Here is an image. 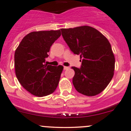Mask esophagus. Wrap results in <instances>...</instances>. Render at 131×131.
I'll list each match as a JSON object with an SVG mask.
<instances>
[{"instance_id":"1","label":"esophagus","mask_w":131,"mask_h":131,"mask_svg":"<svg viewBox=\"0 0 131 131\" xmlns=\"http://www.w3.org/2000/svg\"><path fill=\"white\" fill-rule=\"evenodd\" d=\"M68 68H69V67H63V69H64V70H68Z\"/></svg>"}]
</instances>
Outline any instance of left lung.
<instances>
[{"label":"left lung","instance_id":"left-lung-1","mask_svg":"<svg viewBox=\"0 0 131 131\" xmlns=\"http://www.w3.org/2000/svg\"><path fill=\"white\" fill-rule=\"evenodd\" d=\"M61 31L70 49L82 58L80 68L72 67L75 89L88 96L100 94L114 74L115 60L109 41L98 30L89 26L62 28Z\"/></svg>","mask_w":131,"mask_h":131}]
</instances>
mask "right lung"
Here are the masks:
<instances>
[{
  "instance_id": "right-lung-1",
  "label": "right lung",
  "mask_w": 131,
  "mask_h": 131,
  "mask_svg": "<svg viewBox=\"0 0 131 131\" xmlns=\"http://www.w3.org/2000/svg\"><path fill=\"white\" fill-rule=\"evenodd\" d=\"M61 36L60 30L33 31L22 39L14 53L16 77L33 95L42 97L54 92L63 67L46 64L51 46Z\"/></svg>"
}]
</instances>
